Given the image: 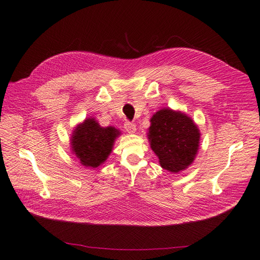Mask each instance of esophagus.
Segmentation results:
<instances>
[{
    "instance_id": "34e87169",
    "label": "esophagus",
    "mask_w": 260,
    "mask_h": 260,
    "mask_svg": "<svg viewBox=\"0 0 260 260\" xmlns=\"http://www.w3.org/2000/svg\"><path fill=\"white\" fill-rule=\"evenodd\" d=\"M123 128L126 129V131L128 133H134V132H136V130H137V126L133 122H131V121H126V122H124Z\"/></svg>"
}]
</instances>
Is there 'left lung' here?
<instances>
[{"label": "left lung", "instance_id": "left-lung-1", "mask_svg": "<svg viewBox=\"0 0 260 260\" xmlns=\"http://www.w3.org/2000/svg\"><path fill=\"white\" fill-rule=\"evenodd\" d=\"M150 147L164 169L177 173L191 165L199 147L200 133L192 119L170 109L158 111L150 119Z\"/></svg>", "mask_w": 260, "mask_h": 260}]
</instances>
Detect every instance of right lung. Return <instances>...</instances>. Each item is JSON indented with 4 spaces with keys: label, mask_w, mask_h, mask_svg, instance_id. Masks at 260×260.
Returning <instances> with one entry per match:
<instances>
[{
    "label": "right lung",
    "mask_w": 260,
    "mask_h": 260,
    "mask_svg": "<svg viewBox=\"0 0 260 260\" xmlns=\"http://www.w3.org/2000/svg\"><path fill=\"white\" fill-rule=\"evenodd\" d=\"M119 131L114 127L103 128L94 118H88L77 126L71 139L72 151L86 168H96L111 154Z\"/></svg>",
    "instance_id": "right-lung-1"
}]
</instances>
